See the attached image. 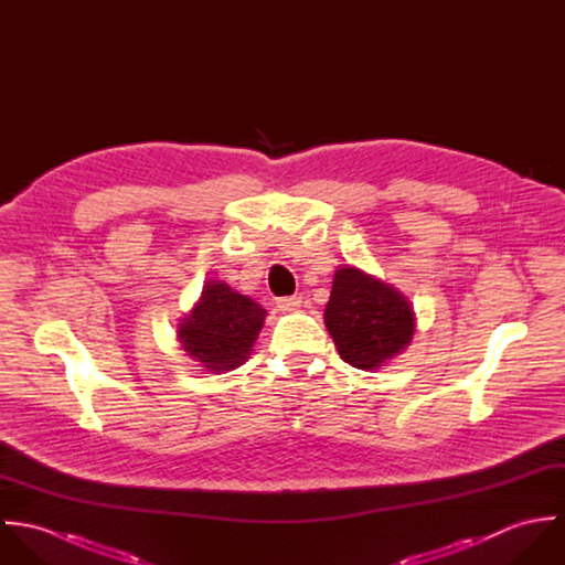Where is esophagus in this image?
<instances>
[{
  "instance_id": "1",
  "label": "esophagus",
  "mask_w": 565,
  "mask_h": 565,
  "mask_svg": "<svg viewBox=\"0 0 565 565\" xmlns=\"http://www.w3.org/2000/svg\"><path fill=\"white\" fill-rule=\"evenodd\" d=\"M278 309L280 311H287V313H291V311H298L300 307H302V298L300 296H291V298H278Z\"/></svg>"
}]
</instances>
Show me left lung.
I'll return each instance as SVG.
<instances>
[{
    "mask_svg": "<svg viewBox=\"0 0 565 565\" xmlns=\"http://www.w3.org/2000/svg\"><path fill=\"white\" fill-rule=\"evenodd\" d=\"M323 323L339 356L356 370H379L411 345L413 305L394 285L354 267L334 269Z\"/></svg>",
    "mask_w": 565,
    "mask_h": 565,
    "instance_id": "obj_1",
    "label": "left lung"
}]
</instances>
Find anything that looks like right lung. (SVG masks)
<instances>
[{
  "mask_svg": "<svg viewBox=\"0 0 565 565\" xmlns=\"http://www.w3.org/2000/svg\"><path fill=\"white\" fill-rule=\"evenodd\" d=\"M267 311L224 280H206L193 309L178 323L180 348L211 374L243 365Z\"/></svg>",
  "mask_w": 565,
  "mask_h": 565,
  "instance_id": "1",
  "label": "right lung"
}]
</instances>
